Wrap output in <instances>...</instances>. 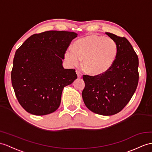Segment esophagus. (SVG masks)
Returning <instances> with one entry per match:
<instances>
[{"label":"esophagus","mask_w":152,"mask_h":152,"mask_svg":"<svg viewBox=\"0 0 152 152\" xmlns=\"http://www.w3.org/2000/svg\"><path fill=\"white\" fill-rule=\"evenodd\" d=\"M76 73L77 75V77H78L79 78H81V77H82V76H83L82 73H81L79 71H78V70H76Z\"/></svg>","instance_id":"1"}]
</instances>
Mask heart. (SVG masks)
I'll use <instances>...</instances> for the list:
<instances>
[{
  "label": "heart",
  "instance_id": "b5f03b06",
  "mask_svg": "<svg viewBox=\"0 0 152 152\" xmlns=\"http://www.w3.org/2000/svg\"><path fill=\"white\" fill-rule=\"evenodd\" d=\"M118 54L117 42L104 36L93 34L80 38L73 44V50L65 52L69 64L77 65L82 59L81 66L91 75H101L112 68Z\"/></svg>",
  "mask_w": 152,
  "mask_h": 152
}]
</instances>
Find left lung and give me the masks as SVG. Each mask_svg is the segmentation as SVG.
<instances>
[{"label": "left lung", "mask_w": 152, "mask_h": 152, "mask_svg": "<svg viewBox=\"0 0 152 152\" xmlns=\"http://www.w3.org/2000/svg\"><path fill=\"white\" fill-rule=\"evenodd\" d=\"M106 34L117 42L118 54L112 68L101 75H83V99L87 108L102 115H112L123 110L137 87L139 58L125 37Z\"/></svg>", "instance_id": "obj_1"}]
</instances>
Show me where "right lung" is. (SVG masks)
Segmentation results:
<instances>
[{
    "instance_id": "obj_1",
    "label": "right lung",
    "mask_w": 152,
    "mask_h": 152,
    "mask_svg": "<svg viewBox=\"0 0 152 152\" xmlns=\"http://www.w3.org/2000/svg\"><path fill=\"white\" fill-rule=\"evenodd\" d=\"M75 32L48 31L26 40L15 54L12 83L19 104L28 113L45 115L60 106L63 88L77 78L62 59Z\"/></svg>"
}]
</instances>
